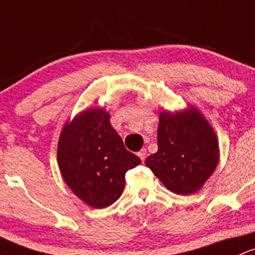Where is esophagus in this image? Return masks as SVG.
Returning <instances> with one entry per match:
<instances>
[{"label":"esophagus","mask_w":255,"mask_h":255,"mask_svg":"<svg viewBox=\"0 0 255 255\" xmlns=\"http://www.w3.org/2000/svg\"><path fill=\"white\" fill-rule=\"evenodd\" d=\"M137 156L140 157L141 161H142V162L145 161V158H146V156H147V151H146V148H142V149H141V151L138 152V153H137Z\"/></svg>","instance_id":"obj_1"}]
</instances>
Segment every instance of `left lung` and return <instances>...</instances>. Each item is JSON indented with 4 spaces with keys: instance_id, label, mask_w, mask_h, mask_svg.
I'll return each mask as SVG.
<instances>
[{
    "instance_id": "obj_1",
    "label": "left lung",
    "mask_w": 255,
    "mask_h": 255,
    "mask_svg": "<svg viewBox=\"0 0 255 255\" xmlns=\"http://www.w3.org/2000/svg\"><path fill=\"white\" fill-rule=\"evenodd\" d=\"M157 142L158 149L145 163L168 190L178 195L200 190L219 164L214 128L194 106L159 113Z\"/></svg>"
}]
</instances>
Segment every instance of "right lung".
Returning a JSON list of instances; mask_svg holds the SVG:
<instances>
[{"instance_id": "add662e5", "label": "right lung", "mask_w": 255, "mask_h": 255, "mask_svg": "<svg viewBox=\"0 0 255 255\" xmlns=\"http://www.w3.org/2000/svg\"><path fill=\"white\" fill-rule=\"evenodd\" d=\"M103 108H88L67 120L57 143L62 179L77 198L94 209L114 204L125 186V173L141 163L125 148Z\"/></svg>"}]
</instances>
